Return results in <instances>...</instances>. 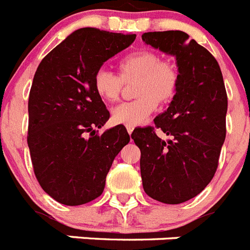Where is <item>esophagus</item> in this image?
<instances>
[{"mask_svg":"<svg viewBox=\"0 0 250 250\" xmlns=\"http://www.w3.org/2000/svg\"><path fill=\"white\" fill-rule=\"evenodd\" d=\"M126 130H127V132H129V134H131L132 130H134V126H130V125H127Z\"/></svg>","mask_w":250,"mask_h":250,"instance_id":"1","label":"esophagus"}]
</instances>
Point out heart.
Wrapping results in <instances>:
<instances>
[{
	"mask_svg": "<svg viewBox=\"0 0 250 250\" xmlns=\"http://www.w3.org/2000/svg\"><path fill=\"white\" fill-rule=\"evenodd\" d=\"M138 80L134 101L115 106L111 119L115 124L136 126L146 123L158 109L159 101L167 103L175 96L179 86L176 66L150 50L131 52L120 60L119 75L107 68H99L94 76V89L106 103L120 98L124 83Z\"/></svg>",
	"mask_w": 250,
	"mask_h": 250,
	"instance_id": "b5f03b06",
	"label": "heart"
}]
</instances>
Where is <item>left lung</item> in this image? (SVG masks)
I'll use <instances>...</instances> for the list:
<instances>
[{
	"label": "left lung",
	"mask_w": 250,
	"mask_h": 250,
	"mask_svg": "<svg viewBox=\"0 0 250 250\" xmlns=\"http://www.w3.org/2000/svg\"><path fill=\"white\" fill-rule=\"evenodd\" d=\"M143 41L176 57L179 86L152 126L134 130L141 151L144 190L165 204H180L202 193L213 179L225 140L228 96L215 57L183 31L145 32Z\"/></svg>",
	"instance_id": "8db88e82"
}]
</instances>
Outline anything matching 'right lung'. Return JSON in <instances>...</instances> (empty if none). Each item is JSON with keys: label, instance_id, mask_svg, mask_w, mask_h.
<instances>
[{"label": "right lung", "instance_id": "add662e5", "mask_svg": "<svg viewBox=\"0 0 250 250\" xmlns=\"http://www.w3.org/2000/svg\"><path fill=\"white\" fill-rule=\"evenodd\" d=\"M135 37L80 28L37 67L28 96L27 144L37 182L61 204L99 198L115 156L130 141L120 125L96 132L110 112L95 91L94 76Z\"/></svg>", "mask_w": 250, "mask_h": 250}]
</instances>
